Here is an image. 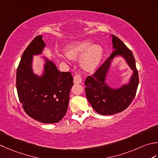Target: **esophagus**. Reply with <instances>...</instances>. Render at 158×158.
I'll return each mask as SVG.
<instances>
[{
	"label": "esophagus",
	"mask_w": 158,
	"mask_h": 158,
	"mask_svg": "<svg viewBox=\"0 0 158 158\" xmlns=\"http://www.w3.org/2000/svg\"><path fill=\"white\" fill-rule=\"evenodd\" d=\"M82 81V77L80 75H76L74 77V83H81Z\"/></svg>",
	"instance_id": "obj_1"
}]
</instances>
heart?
<instances>
[{
    "label": "heart",
    "mask_w": 158,
    "mask_h": 158,
    "mask_svg": "<svg viewBox=\"0 0 158 158\" xmlns=\"http://www.w3.org/2000/svg\"><path fill=\"white\" fill-rule=\"evenodd\" d=\"M90 40L77 42L69 45L66 48V56L76 60L81 56V66L85 71H92L100 63L103 56V48L98 44L92 45Z\"/></svg>",
    "instance_id": "b5f03b06"
}]
</instances>
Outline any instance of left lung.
Segmentation results:
<instances>
[{"label":"left lung","instance_id":"1","mask_svg":"<svg viewBox=\"0 0 158 158\" xmlns=\"http://www.w3.org/2000/svg\"><path fill=\"white\" fill-rule=\"evenodd\" d=\"M112 44L114 51L93 75L87 77L85 81L86 97L94 110L101 115H112L127 108L134 99L139 83L138 70L131 51L114 35H112ZM118 55H121L126 59L134 73L128 85L118 89H113L104 81L110 61Z\"/></svg>","mask_w":158,"mask_h":158}]
</instances>
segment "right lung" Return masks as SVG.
<instances>
[{
	"label": "right lung",
	"mask_w": 158,
	"mask_h": 158,
	"mask_svg": "<svg viewBox=\"0 0 158 158\" xmlns=\"http://www.w3.org/2000/svg\"><path fill=\"white\" fill-rule=\"evenodd\" d=\"M45 46L38 35L24 51L17 69L16 88L24 112L37 121L52 124L60 122L67 112L73 77L70 72H60L48 59L42 76L33 73V56L41 54Z\"/></svg>",
	"instance_id": "obj_1"
}]
</instances>
